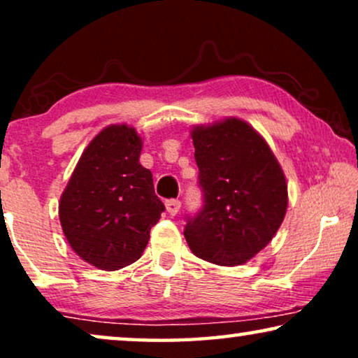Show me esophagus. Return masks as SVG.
<instances>
[{"label": "esophagus", "mask_w": 358, "mask_h": 358, "mask_svg": "<svg viewBox=\"0 0 358 358\" xmlns=\"http://www.w3.org/2000/svg\"><path fill=\"white\" fill-rule=\"evenodd\" d=\"M166 210H168L169 215H178V212L180 210V200L178 199L166 200Z\"/></svg>", "instance_id": "1"}]
</instances>
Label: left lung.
Returning <instances> with one entry per match:
<instances>
[{
	"instance_id": "1",
	"label": "left lung",
	"mask_w": 358,
	"mask_h": 358,
	"mask_svg": "<svg viewBox=\"0 0 358 358\" xmlns=\"http://www.w3.org/2000/svg\"><path fill=\"white\" fill-rule=\"evenodd\" d=\"M203 205L185 217L195 256L238 266L262 251L285 218V176L266 140L239 119L192 130Z\"/></svg>"
}]
</instances>
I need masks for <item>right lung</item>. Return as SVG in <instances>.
<instances>
[{"mask_svg":"<svg viewBox=\"0 0 358 358\" xmlns=\"http://www.w3.org/2000/svg\"><path fill=\"white\" fill-rule=\"evenodd\" d=\"M140 153L135 129L107 127L87 145L62 194L58 215L68 243L104 271L135 262L164 212Z\"/></svg>","mask_w":358,"mask_h":358,"instance_id":"add662e5","label":"right lung"}]
</instances>
